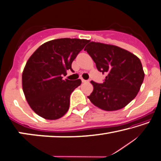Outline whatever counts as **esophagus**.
I'll list each match as a JSON object with an SVG mask.
<instances>
[{
    "instance_id": "1",
    "label": "esophagus",
    "mask_w": 161,
    "mask_h": 161,
    "mask_svg": "<svg viewBox=\"0 0 161 161\" xmlns=\"http://www.w3.org/2000/svg\"><path fill=\"white\" fill-rule=\"evenodd\" d=\"M81 81H82V83H85V82H87L88 81L85 80H83V79H81Z\"/></svg>"
}]
</instances>
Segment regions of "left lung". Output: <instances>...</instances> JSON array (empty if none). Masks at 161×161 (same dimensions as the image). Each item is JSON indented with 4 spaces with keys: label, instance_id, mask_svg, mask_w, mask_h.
I'll list each match as a JSON object with an SVG mask.
<instances>
[{
    "label": "left lung",
    "instance_id": "8db88e82",
    "mask_svg": "<svg viewBox=\"0 0 161 161\" xmlns=\"http://www.w3.org/2000/svg\"><path fill=\"white\" fill-rule=\"evenodd\" d=\"M97 70L107 74L103 84L91 81L93 91L87 96L91 103L106 111H117L136 97L143 82L140 58L116 45L90 42L85 47Z\"/></svg>",
    "mask_w": 161,
    "mask_h": 161
}]
</instances>
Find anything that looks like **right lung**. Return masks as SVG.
<instances>
[{
  "mask_svg": "<svg viewBox=\"0 0 161 161\" xmlns=\"http://www.w3.org/2000/svg\"><path fill=\"white\" fill-rule=\"evenodd\" d=\"M89 40L61 38L43 43L33 53L22 73V89L33 111L47 120H56L69 108L70 95L81 81L64 80L62 75Z\"/></svg>",
  "mask_w": 161,
  "mask_h": 161,
  "instance_id": "1",
  "label": "right lung"
}]
</instances>
